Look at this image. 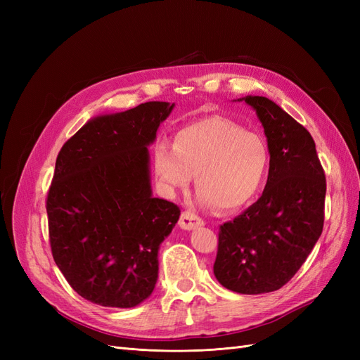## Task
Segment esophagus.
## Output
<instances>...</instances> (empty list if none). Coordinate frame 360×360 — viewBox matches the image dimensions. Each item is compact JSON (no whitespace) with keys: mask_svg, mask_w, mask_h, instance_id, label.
<instances>
[{"mask_svg":"<svg viewBox=\"0 0 360 360\" xmlns=\"http://www.w3.org/2000/svg\"><path fill=\"white\" fill-rule=\"evenodd\" d=\"M180 226L183 228V230H195V228H198L201 225H204V221L201 219L200 216H197L192 212H183L181 216H180Z\"/></svg>","mask_w":360,"mask_h":360,"instance_id":"34e87169","label":"esophagus"}]
</instances>
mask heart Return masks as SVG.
<instances>
[{"label": "heart", "instance_id": "heart-1", "mask_svg": "<svg viewBox=\"0 0 360 360\" xmlns=\"http://www.w3.org/2000/svg\"><path fill=\"white\" fill-rule=\"evenodd\" d=\"M267 148L254 132L224 117L183 127L176 144L160 143L155 168L168 191L186 188L195 174L198 201L219 210H237L259 189L267 169Z\"/></svg>", "mask_w": 360, "mask_h": 360}]
</instances>
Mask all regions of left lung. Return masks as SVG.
Masks as SVG:
<instances>
[{
  "label": "left lung",
  "instance_id": "left-lung-1",
  "mask_svg": "<svg viewBox=\"0 0 360 360\" xmlns=\"http://www.w3.org/2000/svg\"><path fill=\"white\" fill-rule=\"evenodd\" d=\"M270 155L263 195L219 228L216 279L240 294L276 291L296 275L323 231L326 177L311 134L263 96H246Z\"/></svg>",
  "mask_w": 360,
  "mask_h": 360
}]
</instances>
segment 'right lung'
I'll return each instance as SVG.
<instances>
[{"label":"right lung","mask_w":360,"mask_h":360,"mask_svg":"<svg viewBox=\"0 0 360 360\" xmlns=\"http://www.w3.org/2000/svg\"><path fill=\"white\" fill-rule=\"evenodd\" d=\"M172 108L147 102L94 117L58 153L46 200L52 257L101 307L134 308L155 290L159 248L180 209L153 197L147 147Z\"/></svg>","instance_id":"add662e5"}]
</instances>
